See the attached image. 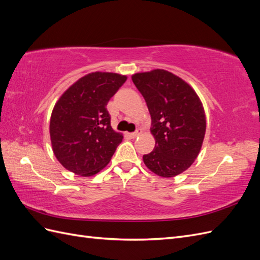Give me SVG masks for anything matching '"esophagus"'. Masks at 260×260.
Instances as JSON below:
<instances>
[{
  "mask_svg": "<svg viewBox=\"0 0 260 260\" xmlns=\"http://www.w3.org/2000/svg\"><path fill=\"white\" fill-rule=\"evenodd\" d=\"M141 132H142V131H141V129H138V130H137V131H135V132L128 133V135H129V137H130V138L135 139V138H137L138 136H140V135H141Z\"/></svg>",
  "mask_w": 260,
  "mask_h": 260,
  "instance_id": "esophagus-1",
  "label": "esophagus"
}]
</instances>
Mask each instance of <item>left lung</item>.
<instances>
[{"label": "left lung", "mask_w": 260, "mask_h": 260, "mask_svg": "<svg viewBox=\"0 0 260 260\" xmlns=\"http://www.w3.org/2000/svg\"><path fill=\"white\" fill-rule=\"evenodd\" d=\"M152 118L154 151L143 155L154 174L171 178L198 157L206 131V117L198 94L185 81L164 69L132 76Z\"/></svg>", "instance_id": "8db88e82"}]
</instances>
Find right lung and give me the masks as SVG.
I'll list each match as a JSON object with an SVG mask.
<instances>
[{"label": "right lung", "mask_w": 260, "mask_h": 260, "mask_svg": "<svg viewBox=\"0 0 260 260\" xmlns=\"http://www.w3.org/2000/svg\"><path fill=\"white\" fill-rule=\"evenodd\" d=\"M127 80L113 73H92L75 82L55 104L50 136L57 160L74 174H98L111 160L122 135L111 125L107 103Z\"/></svg>", "instance_id": "right-lung-1"}]
</instances>
